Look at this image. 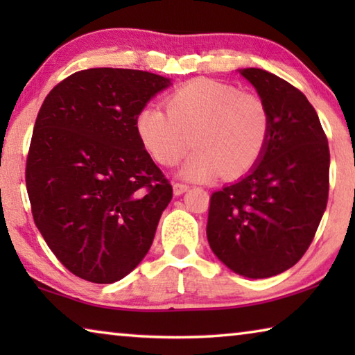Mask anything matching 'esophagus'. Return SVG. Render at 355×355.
Here are the masks:
<instances>
[{
  "mask_svg": "<svg viewBox=\"0 0 355 355\" xmlns=\"http://www.w3.org/2000/svg\"><path fill=\"white\" fill-rule=\"evenodd\" d=\"M188 189H189L188 184H184V183H173V194H175V196H182L183 192H186Z\"/></svg>",
  "mask_w": 355,
  "mask_h": 355,
  "instance_id": "obj_1",
  "label": "esophagus"
}]
</instances>
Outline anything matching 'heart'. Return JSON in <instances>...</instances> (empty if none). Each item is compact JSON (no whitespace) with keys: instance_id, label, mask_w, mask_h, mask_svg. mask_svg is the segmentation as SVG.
<instances>
[{"instance_id":"1","label":"heart","mask_w":355,"mask_h":355,"mask_svg":"<svg viewBox=\"0 0 355 355\" xmlns=\"http://www.w3.org/2000/svg\"><path fill=\"white\" fill-rule=\"evenodd\" d=\"M136 130L156 163L173 166L194 146L197 152L182 175L197 182L222 173L243 175L257 164L271 133V114L254 94L232 84L194 80L167 98V111L148 105L136 117Z\"/></svg>"}]
</instances>
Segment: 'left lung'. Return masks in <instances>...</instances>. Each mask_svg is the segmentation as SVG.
Masks as SVG:
<instances>
[{
    "instance_id": "left-lung-1",
    "label": "left lung",
    "mask_w": 355,
    "mask_h": 355,
    "mask_svg": "<svg viewBox=\"0 0 355 355\" xmlns=\"http://www.w3.org/2000/svg\"><path fill=\"white\" fill-rule=\"evenodd\" d=\"M271 114L266 148L248 175L209 199L207 236L233 272L266 279L294 266L329 197V144L307 97L261 69L239 70Z\"/></svg>"
}]
</instances>
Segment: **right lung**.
<instances>
[{"label": "right lung", "mask_w": 355, "mask_h": 355, "mask_svg": "<svg viewBox=\"0 0 355 355\" xmlns=\"http://www.w3.org/2000/svg\"><path fill=\"white\" fill-rule=\"evenodd\" d=\"M169 78L87 69L51 89L35 119L26 189L48 248L76 277L114 284L147 255L172 186L136 130Z\"/></svg>", "instance_id": "obj_1"}]
</instances>
